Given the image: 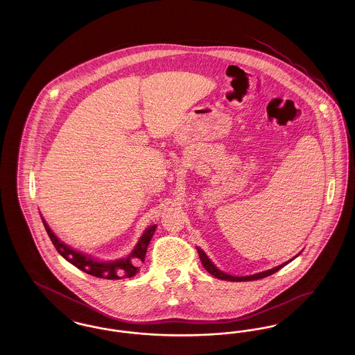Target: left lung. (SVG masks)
Returning a JSON list of instances; mask_svg holds the SVG:
<instances>
[{
  "mask_svg": "<svg viewBox=\"0 0 355 355\" xmlns=\"http://www.w3.org/2000/svg\"><path fill=\"white\" fill-rule=\"evenodd\" d=\"M197 250H198V254H200V258H201V262H202L203 268L206 269V270L209 271L211 275H214L216 278H220V279H223V281H233V282H245V281H255V279H261V278H265V277H269L271 274H274V272H277V271L279 270V269H282L285 265H287L288 262H291L294 258H297L298 255H295L293 259H290V261H287L285 263H282V265H279V266H277V268H272L270 270L262 271V272H257V274H253V275H246V277H234V275H230V274H226V272H223V271H220L210 259H209V257L206 255V253L201 250L200 248H197Z\"/></svg>",
  "mask_w": 355,
  "mask_h": 355,
  "instance_id": "8db88e82",
  "label": "left lung"
}]
</instances>
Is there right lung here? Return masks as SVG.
<instances>
[{"label":"right lung","mask_w":355,"mask_h":355,"mask_svg":"<svg viewBox=\"0 0 355 355\" xmlns=\"http://www.w3.org/2000/svg\"><path fill=\"white\" fill-rule=\"evenodd\" d=\"M42 223L46 229V233L51 238L55 250L61 254L68 262L78 268L80 270L85 271L93 277L105 278V279H119V278H130L139 271V265L145 261L146 249L149 246V242L152 239L154 230L157 226L148 227L142 236L138 239L133 252L129 254L126 258H121L119 261H110V262H101L94 258H92L87 254L81 253L78 250H74L61 242L57 236L53 233L46 223V220L42 218Z\"/></svg>","instance_id":"1"}]
</instances>
